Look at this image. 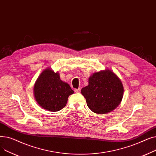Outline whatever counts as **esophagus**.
Wrapping results in <instances>:
<instances>
[{
    "label": "esophagus",
    "mask_w": 156,
    "mask_h": 156,
    "mask_svg": "<svg viewBox=\"0 0 156 156\" xmlns=\"http://www.w3.org/2000/svg\"><path fill=\"white\" fill-rule=\"evenodd\" d=\"M80 88H77V89H75V92H76V93H80Z\"/></svg>",
    "instance_id": "obj_1"
}]
</instances>
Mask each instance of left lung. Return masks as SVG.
<instances>
[{
    "label": "left lung",
    "mask_w": 156,
    "mask_h": 156,
    "mask_svg": "<svg viewBox=\"0 0 156 156\" xmlns=\"http://www.w3.org/2000/svg\"><path fill=\"white\" fill-rule=\"evenodd\" d=\"M89 109L97 114L108 113L116 108L123 97V86L109 69L94 73L88 85L81 90Z\"/></svg>",
    "instance_id": "left-lung-1"
}]
</instances>
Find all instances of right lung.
Returning <instances> with one entry per match:
<instances>
[{
  "mask_svg": "<svg viewBox=\"0 0 156 156\" xmlns=\"http://www.w3.org/2000/svg\"><path fill=\"white\" fill-rule=\"evenodd\" d=\"M34 95L37 103L44 109L56 112L64 108L68 97L74 94L70 86L60 79L59 73L51 68L42 71L34 86Z\"/></svg>",
  "mask_w": 156,
  "mask_h": 156,
  "instance_id": "add662e5",
  "label": "right lung"
}]
</instances>
